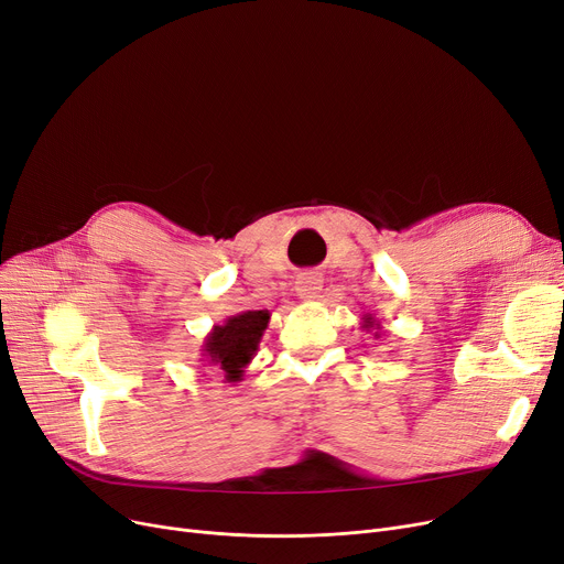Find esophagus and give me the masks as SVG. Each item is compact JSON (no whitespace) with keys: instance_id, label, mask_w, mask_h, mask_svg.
<instances>
[{"instance_id":"esophagus-1","label":"esophagus","mask_w":564,"mask_h":564,"mask_svg":"<svg viewBox=\"0 0 564 564\" xmlns=\"http://www.w3.org/2000/svg\"><path fill=\"white\" fill-rule=\"evenodd\" d=\"M295 290L300 300H315L317 292L323 290V276L315 272H304L295 281Z\"/></svg>"}]
</instances>
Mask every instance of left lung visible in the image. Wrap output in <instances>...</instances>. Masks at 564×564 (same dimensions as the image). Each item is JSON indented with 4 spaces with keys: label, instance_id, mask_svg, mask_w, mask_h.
I'll list each match as a JSON object with an SVG mask.
<instances>
[{
    "label": "left lung",
    "instance_id": "1",
    "mask_svg": "<svg viewBox=\"0 0 564 564\" xmlns=\"http://www.w3.org/2000/svg\"><path fill=\"white\" fill-rule=\"evenodd\" d=\"M361 329H364V332H373V336L380 338V329H382V327H380V323L376 321L373 313H366V315L361 317Z\"/></svg>",
    "mask_w": 564,
    "mask_h": 564
}]
</instances>
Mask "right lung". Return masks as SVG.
Returning <instances> with one entry per match:
<instances>
[{"label": "right lung", "mask_w": 564, "mask_h": 564, "mask_svg": "<svg viewBox=\"0 0 564 564\" xmlns=\"http://www.w3.org/2000/svg\"><path fill=\"white\" fill-rule=\"evenodd\" d=\"M267 325L269 311H241L226 317L224 325H214L205 336L203 361L214 366L226 382H239L258 352Z\"/></svg>", "instance_id": "obj_1"}]
</instances>
